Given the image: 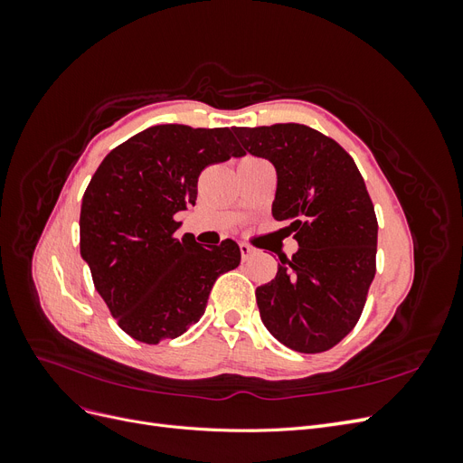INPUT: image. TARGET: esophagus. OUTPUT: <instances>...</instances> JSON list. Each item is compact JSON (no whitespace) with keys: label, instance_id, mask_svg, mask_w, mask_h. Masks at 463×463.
I'll list each match as a JSON object with an SVG mask.
<instances>
[{"label":"esophagus","instance_id":"obj_1","mask_svg":"<svg viewBox=\"0 0 463 463\" xmlns=\"http://www.w3.org/2000/svg\"><path fill=\"white\" fill-rule=\"evenodd\" d=\"M240 250H241V259L243 260H249L250 257L255 255V249L250 247V245H247V243H240Z\"/></svg>","mask_w":463,"mask_h":463}]
</instances>
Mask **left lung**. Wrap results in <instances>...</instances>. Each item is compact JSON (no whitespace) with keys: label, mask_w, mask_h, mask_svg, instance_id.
<instances>
[{"label":"left lung","mask_w":463,"mask_h":463,"mask_svg":"<svg viewBox=\"0 0 463 463\" xmlns=\"http://www.w3.org/2000/svg\"><path fill=\"white\" fill-rule=\"evenodd\" d=\"M245 152L276 167L272 216L299 249L257 288L264 326L289 349L320 354L354 330L376 272L374 206L354 158L307 125L235 128Z\"/></svg>","instance_id":"left-lung-1"}]
</instances>
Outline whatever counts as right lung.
Here are the masks:
<instances>
[{
  "label": "right lung",
  "mask_w": 463,
  "mask_h": 463,
  "mask_svg": "<svg viewBox=\"0 0 463 463\" xmlns=\"http://www.w3.org/2000/svg\"><path fill=\"white\" fill-rule=\"evenodd\" d=\"M232 129L154 125L111 150L80 204V257L123 332L174 340L204 315L216 278L240 266L232 240L204 249L174 237L206 165L243 156Z\"/></svg>",
  "instance_id": "1"
}]
</instances>
